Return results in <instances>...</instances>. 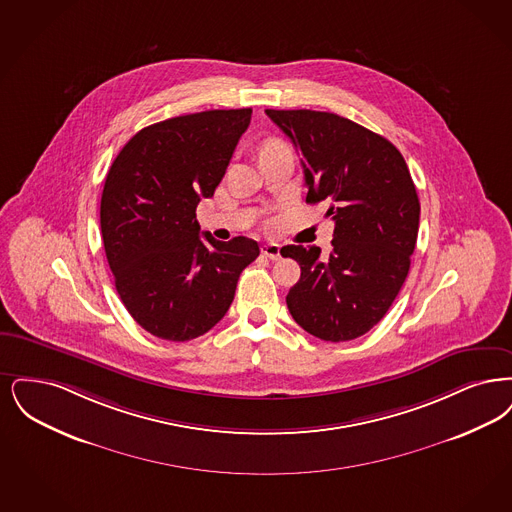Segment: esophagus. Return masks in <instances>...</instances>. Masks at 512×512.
<instances>
[{
  "label": "esophagus",
  "mask_w": 512,
  "mask_h": 512,
  "mask_svg": "<svg viewBox=\"0 0 512 512\" xmlns=\"http://www.w3.org/2000/svg\"><path fill=\"white\" fill-rule=\"evenodd\" d=\"M262 254L269 258V260H279L281 258V246L277 245V243L262 245Z\"/></svg>",
  "instance_id": "34e87169"
}]
</instances>
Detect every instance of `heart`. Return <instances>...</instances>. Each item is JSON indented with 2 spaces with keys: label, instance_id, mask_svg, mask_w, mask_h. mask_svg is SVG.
I'll return each instance as SVG.
<instances>
[{
  "label": "heart",
  "instance_id": "heart-1",
  "mask_svg": "<svg viewBox=\"0 0 512 512\" xmlns=\"http://www.w3.org/2000/svg\"><path fill=\"white\" fill-rule=\"evenodd\" d=\"M269 143H273V141H269ZM269 143H266V145H269Z\"/></svg>",
  "mask_w": 512,
  "mask_h": 512
}]
</instances>
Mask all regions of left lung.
Returning a JSON list of instances; mask_svg holds the SVG:
<instances>
[{
  "instance_id": "8db88e82",
  "label": "left lung",
  "mask_w": 512,
  "mask_h": 512,
  "mask_svg": "<svg viewBox=\"0 0 512 512\" xmlns=\"http://www.w3.org/2000/svg\"><path fill=\"white\" fill-rule=\"evenodd\" d=\"M267 116L302 155L306 202H327L333 250L289 245L300 264L287 294L292 319L308 333L344 342L371 331L396 300L417 243L421 204L400 151L382 135L334 112Z\"/></svg>"
}]
</instances>
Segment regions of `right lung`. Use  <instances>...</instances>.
I'll return each mask as SVG.
<instances>
[{
    "instance_id": "add662e5",
    "label": "right lung",
    "mask_w": 512,
    "mask_h": 512,
    "mask_svg": "<svg viewBox=\"0 0 512 512\" xmlns=\"http://www.w3.org/2000/svg\"><path fill=\"white\" fill-rule=\"evenodd\" d=\"M252 109L204 111L143 128L112 162L101 235L126 310L162 340L208 333L229 310L252 239L200 237L197 204L220 185Z\"/></svg>"
}]
</instances>
